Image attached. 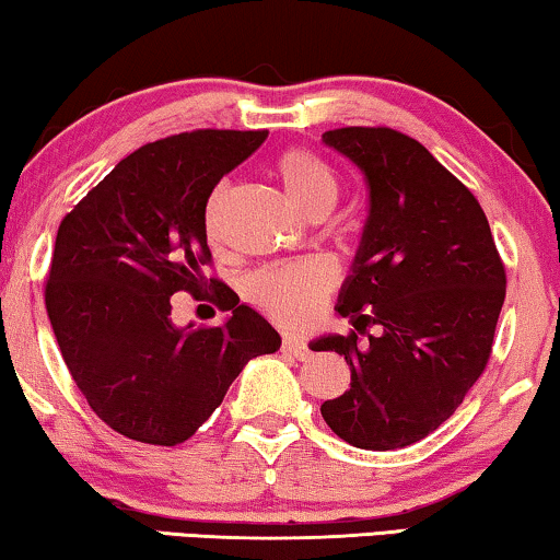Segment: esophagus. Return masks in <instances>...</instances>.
I'll list each match as a JSON object with an SVG mask.
<instances>
[{
    "label": "esophagus",
    "mask_w": 560,
    "mask_h": 560,
    "mask_svg": "<svg viewBox=\"0 0 560 560\" xmlns=\"http://www.w3.org/2000/svg\"><path fill=\"white\" fill-rule=\"evenodd\" d=\"M280 351L285 353V355H290V359H298V361H305L307 355H311V351H307V346L303 343V340H298V338H285V340H282Z\"/></svg>",
    "instance_id": "1"
}]
</instances>
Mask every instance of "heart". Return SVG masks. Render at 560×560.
<instances>
[{"label": "heart", "mask_w": 560, "mask_h": 560, "mask_svg": "<svg viewBox=\"0 0 560 560\" xmlns=\"http://www.w3.org/2000/svg\"><path fill=\"white\" fill-rule=\"evenodd\" d=\"M275 176L300 214L318 220L336 207L340 194L338 176L313 151L290 149L280 153L275 161ZM226 201H230V184L222 182L209 194L205 207V230L209 240L220 237ZM336 282V267L326 260L285 262L257 270L247 280V295L282 326L300 328L320 313Z\"/></svg>", "instance_id": "obj_1"}]
</instances>
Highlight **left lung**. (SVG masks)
<instances>
[{"label":"left lung","instance_id":"obj_1","mask_svg":"<svg viewBox=\"0 0 560 560\" xmlns=\"http://www.w3.org/2000/svg\"><path fill=\"white\" fill-rule=\"evenodd\" d=\"M361 168L369 217L336 311L381 336H320L351 388L320 407L326 424L359 450H401L447 421L482 376L505 300L488 217L472 191L419 141L394 128L323 133Z\"/></svg>","mask_w":560,"mask_h":560}]
</instances>
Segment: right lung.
<instances>
[{
	"mask_svg": "<svg viewBox=\"0 0 560 560\" xmlns=\"http://www.w3.org/2000/svg\"><path fill=\"white\" fill-rule=\"evenodd\" d=\"M267 131L201 128L141 145L60 222L45 305L72 381L105 424L128 440H189L255 355L280 336L209 278L232 311L222 326L176 328L172 295L207 288L205 207L224 174Z\"/></svg>",
	"mask_w": 560,
	"mask_h": 560,
	"instance_id": "right-lung-1",
	"label": "right lung"
}]
</instances>
